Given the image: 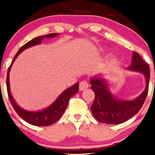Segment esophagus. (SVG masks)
I'll use <instances>...</instances> for the list:
<instances>
[{
  "mask_svg": "<svg viewBox=\"0 0 155 155\" xmlns=\"http://www.w3.org/2000/svg\"><path fill=\"white\" fill-rule=\"evenodd\" d=\"M89 87V84L87 81L84 80L81 81L79 84V90H84Z\"/></svg>",
  "mask_w": 155,
  "mask_h": 155,
  "instance_id": "esophagus-1",
  "label": "esophagus"
}]
</instances>
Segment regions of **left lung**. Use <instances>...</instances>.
<instances>
[{
	"instance_id": "obj_1",
	"label": "left lung",
	"mask_w": 155,
	"mask_h": 155,
	"mask_svg": "<svg viewBox=\"0 0 155 155\" xmlns=\"http://www.w3.org/2000/svg\"><path fill=\"white\" fill-rule=\"evenodd\" d=\"M132 63L127 68L143 73L147 81V87L139 97L134 101L117 100L108 90L104 80L92 79L91 89L95 92V101L91 106L93 117L98 122L105 124H117L123 123L136 114L141 108L149 91L150 69L149 65L136 51H133Z\"/></svg>"
}]
</instances>
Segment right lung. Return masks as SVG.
Instances as JSON below:
<instances>
[{
  "label": "right lung",
  "instance_id": "add662e5",
  "mask_svg": "<svg viewBox=\"0 0 155 155\" xmlns=\"http://www.w3.org/2000/svg\"><path fill=\"white\" fill-rule=\"evenodd\" d=\"M58 33H50L45 35H41V36L36 37V38L32 39L31 41H28L25 45H23L14 58L13 61L11 63L10 66L8 67V72H7V77H6V87H7V92H8V96L9 101L13 106L14 109L17 112V114L19 115L21 118L23 119L25 121H26L28 123L33 124L35 126H49L51 124H54L57 121L59 120L62 115L63 114L65 108H66L68 101L70 100L71 97H72L74 94L79 91V83H76L74 86L71 87L70 88L67 89L65 90L63 93L58 97L56 101L53 104H51L50 106H49L47 108L41 111L33 112V111H28L25 110L21 108L19 106L17 105L15 101H14L12 97V94L10 92L9 87V71L11 67H12V63L15 61L17 57L18 56L19 53H21L24 49H27L28 47H31L32 46L36 45V44H41L42 39L45 37L47 38H50V37L56 36Z\"/></svg>",
  "mask_w": 155,
  "mask_h": 155
}]
</instances>
